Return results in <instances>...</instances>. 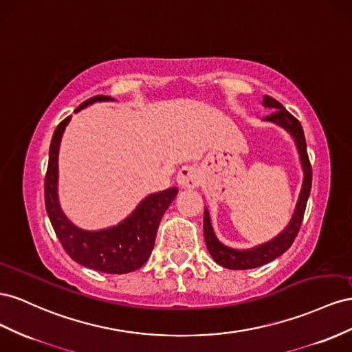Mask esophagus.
<instances>
[{
  "instance_id": "esophagus-1",
  "label": "esophagus",
  "mask_w": 352,
  "mask_h": 352,
  "mask_svg": "<svg viewBox=\"0 0 352 352\" xmlns=\"http://www.w3.org/2000/svg\"><path fill=\"white\" fill-rule=\"evenodd\" d=\"M200 178H202V174L196 166H183L178 170L177 183L184 190H193L200 184Z\"/></svg>"
}]
</instances>
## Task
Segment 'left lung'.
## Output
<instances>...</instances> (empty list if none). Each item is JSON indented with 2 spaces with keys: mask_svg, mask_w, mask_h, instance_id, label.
<instances>
[{
  "mask_svg": "<svg viewBox=\"0 0 352 352\" xmlns=\"http://www.w3.org/2000/svg\"><path fill=\"white\" fill-rule=\"evenodd\" d=\"M263 106L268 109H274L273 113L265 116L263 120L265 122H273L290 134L294 138L295 146L298 148V155L300 160V166H302V186H300V192L298 196V202L294 210V215L290 218L289 224L286 228L282 230V233H278L274 239L268 240V242L254 246L250 249H234L230 248L224 243H221L218 237L214 233L212 224H210V217L209 210L205 208L204 212V234H205V242L206 248L209 250L210 256L214 258L215 263L224 268L230 270H250L256 268L261 265H265L271 261L283 255L286 250L294 243V240L299 232L300 223H302L307 200L309 197L311 192V182H313V170H311L309 159L307 153V143H305V135L304 129L300 126L299 120L290 115L287 110L280 104L277 100L270 96H264L263 98Z\"/></svg>",
  "mask_w": 352,
  "mask_h": 352,
  "instance_id": "1",
  "label": "left lung"
}]
</instances>
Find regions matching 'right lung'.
I'll return each instance as SVG.
<instances>
[{
    "label": "right lung",
    "mask_w": 352,
    "mask_h": 352,
    "mask_svg": "<svg viewBox=\"0 0 352 352\" xmlns=\"http://www.w3.org/2000/svg\"><path fill=\"white\" fill-rule=\"evenodd\" d=\"M109 96H94L79 104L75 112L97 102H113ZM67 116L56 128L48 153L45 175V209L66 254L75 263L107 274H126L142 267L155 246L157 227L165 210L173 204L178 188L146 196L135 209L116 226L102 230H84L70 221L58 202V148Z\"/></svg>",
    "instance_id": "add662e5"
}]
</instances>
